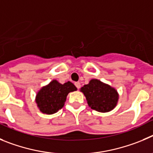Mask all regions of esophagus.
<instances>
[{
    "label": "esophagus",
    "instance_id": "esophagus-1",
    "mask_svg": "<svg viewBox=\"0 0 153 153\" xmlns=\"http://www.w3.org/2000/svg\"><path fill=\"white\" fill-rule=\"evenodd\" d=\"M75 85L76 86V88L78 89H79L81 88V84H80V82H75Z\"/></svg>",
    "mask_w": 153,
    "mask_h": 153
}]
</instances>
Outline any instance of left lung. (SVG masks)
<instances>
[{"instance_id":"left-lung-1","label":"left lung","mask_w":153,"mask_h":153,"mask_svg":"<svg viewBox=\"0 0 153 153\" xmlns=\"http://www.w3.org/2000/svg\"><path fill=\"white\" fill-rule=\"evenodd\" d=\"M89 107L98 112H109L116 107L118 93L114 88L97 79H91L81 88Z\"/></svg>"}]
</instances>
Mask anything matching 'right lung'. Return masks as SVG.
Listing matches in <instances>:
<instances>
[{"mask_svg":"<svg viewBox=\"0 0 153 153\" xmlns=\"http://www.w3.org/2000/svg\"><path fill=\"white\" fill-rule=\"evenodd\" d=\"M76 90L77 88L71 82H68L62 85L56 80H53L39 91L36 102L43 114H55L63 107L68 94Z\"/></svg>","mask_w":153,"mask_h":153,"instance_id":"obj_1","label":"right lung"}]
</instances>
